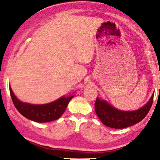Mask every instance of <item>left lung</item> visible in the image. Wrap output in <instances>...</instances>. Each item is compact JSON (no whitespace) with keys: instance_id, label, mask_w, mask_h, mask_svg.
I'll return each mask as SVG.
<instances>
[{"instance_id":"1","label":"left lung","mask_w":160,"mask_h":160,"mask_svg":"<svg viewBox=\"0 0 160 160\" xmlns=\"http://www.w3.org/2000/svg\"><path fill=\"white\" fill-rule=\"evenodd\" d=\"M153 101V94L144 107L133 112H124L116 109L106 101L97 98L95 112L102 123L106 127L114 129H123L138 123L146 117L151 109Z\"/></svg>"}]
</instances>
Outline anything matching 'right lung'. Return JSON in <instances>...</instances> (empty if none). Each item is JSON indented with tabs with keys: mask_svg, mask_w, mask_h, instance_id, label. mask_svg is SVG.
<instances>
[{
	"mask_svg": "<svg viewBox=\"0 0 160 160\" xmlns=\"http://www.w3.org/2000/svg\"><path fill=\"white\" fill-rule=\"evenodd\" d=\"M9 92L13 104L18 112L28 119L39 123H46L58 119L65 112L69 102L73 97V96L69 97H63L48 104L32 105L18 100L10 88Z\"/></svg>",
	"mask_w": 160,
	"mask_h": 160,
	"instance_id": "right-lung-1",
	"label": "right lung"
}]
</instances>
